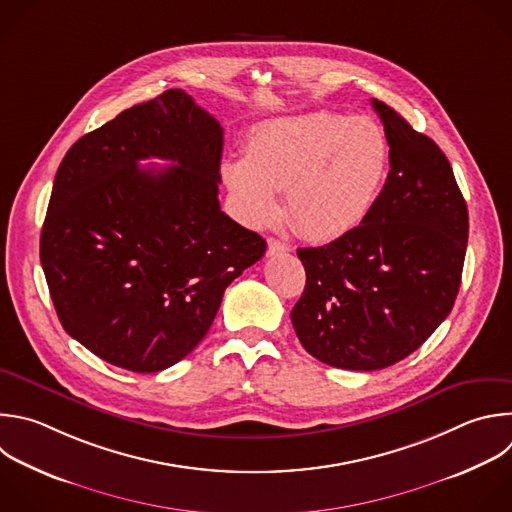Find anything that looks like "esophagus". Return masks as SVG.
I'll list each match as a JSON object with an SVG mask.
<instances>
[{
	"instance_id": "34e87169",
	"label": "esophagus",
	"mask_w": 512,
	"mask_h": 512,
	"mask_svg": "<svg viewBox=\"0 0 512 512\" xmlns=\"http://www.w3.org/2000/svg\"><path fill=\"white\" fill-rule=\"evenodd\" d=\"M287 251H289L287 243L277 241V239L267 241V255H277V253H287Z\"/></svg>"
}]
</instances>
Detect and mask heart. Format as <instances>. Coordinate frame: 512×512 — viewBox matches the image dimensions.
<instances>
[{"label":"heart","mask_w":512,"mask_h":512,"mask_svg":"<svg viewBox=\"0 0 512 512\" xmlns=\"http://www.w3.org/2000/svg\"><path fill=\"white\" fill-rule=\"evenodd\" d=\"M386 132L370 118L307 112L261 122L245 156L221 166L239 217L255 229L279 217L285 191L291 225L307 239L331 241L360 227L390 175Z\"/></svg>","instance_id":"obj_1"}]
</instances>
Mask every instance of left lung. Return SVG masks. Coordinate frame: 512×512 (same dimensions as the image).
<instances>
[{"label":"left lung","instance_id":"8db88e82","mask_svg":"<svg viewBox=\"0 0 512 512\" xmlns=\"http://www.w3.org/2000/svg\"><path fill=\"white\" fill-rule=\"evenodd\" d=\"M390 142L384 191L354 231L297 249L305 289L291 309L319 362L374 372L408 358L452 311L468 241V209L438 144L372 100Z\"/></svg>","mask_w":512,"mask_h":512}]
</instances>
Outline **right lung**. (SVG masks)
<instances>
[{
    "mask_svg": "<svg viewBox=\"0 0 512 512\" xmlns=\"http://www.w3.org/2000/svg\"><path fill=\"white\" fill-rule=\"evenodd\" d=\"M223 128L179 90L120 112L66 152L40 237L64 329L104 362L166 370L207 335L267 243L219 205ZM146 157L171 164L140 167Z\"/></svg>",
    "mask_w": 512,
    "mask_h": 512,
    "instance_id": "add662e5",
    "label": "right lung"
}]
</instances>
